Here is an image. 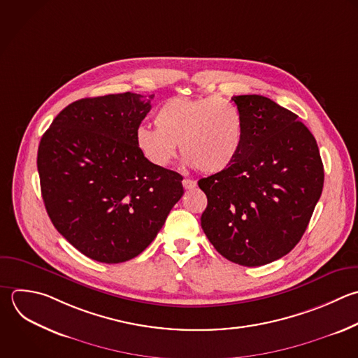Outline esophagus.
Returning a JSON list of instances; mask_svg holds the SVG:
<instances>
[{
	"instance_id": "34e87169",
	"label": "esophagus",
	"mask_w": 358,
	"mask_h": 358,
	"mask_svg": "<svg viewBox=\"0 0 358 358\" xmlns=\"http://www.w3.org/2000/svg\"><path fill=\"white\" fill-rule=\"evenodd\" d=\"M182 185H183V187H185L186 190H192V189H194V187L197 186V182H196V180H192V179H183V180H182Z\"/></svg>"
}]
</instances>
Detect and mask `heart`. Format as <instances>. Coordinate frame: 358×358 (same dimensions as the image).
Returning <instances> with one entry per match:
<instances>
[{
	"instance_id": "b5f03b06",
	"label": "heart",
	"mask_w": 358,
	"mask_h": 358,
	"mask_svg": "<svg viewBox=\"0 0 358 358\" xmlns=\"http://www.w3.org/2000/svg\"><path fill=\"white\" fill-rule=\"evenodd\" d=\"M155 126H140L136 144L143 157L158 168L171 164L180 144L187 165L204 173H217L236 159L243 141L239 109L214 96L171 98L158 108Z\"/></svg>"
}]
</instances>
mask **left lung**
Here are the masks:
<instances>
[{
	"instance_id": "obj_1",
	"label": "left lung",
	"mask_w": 358,
	"mask_h": 358,
	"mask_svg": "<svg viewBox=\"0 0 358 358\" xmlns=\"http://www.w3.org/2000/svg\"><path fill=\"white\" fill-rule=\"evenodd\" d=\"M243 141L224 171L199 180L207 196L201 228L225 259L255 267L302 238L323 189L315 137L298 116L260 95L232 96Z\"/></svg>"
}]
</instances>
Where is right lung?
I'll list each match as a JSON object with an SVG mask.
<instances>
[{
  "instance_id": "1",
  "label": "right lung",
  "mask_w": 358,
  "mask_h": 358,
  "mask_svg": "<svg viewBox=\"0 0 358 358\" xmlns=\"http://www.w3.org/2000/svg\"><path fill=\"white\" fill-rule=\"evenodd\" d=\"M152 98L124 92L76 101L41 140L38 171L48 214L92 260L138 256L183 196L180 175L151 165L136 144Z\"/></svg>"
}]
</instances>
